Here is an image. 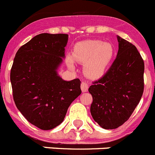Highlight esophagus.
<instances>
[{"label":"esophagus","instance_id":"1","mask_svg":"<svg viewBox=\"0 0 155 155\" xmlns=\"http://www.w3.org/2000/svg\"><path fill=\"white\" fill-rule=\"evenodd\" d=\"M88 88H89V86H88V84L86 83L83 82V83H81V90H82V91H83V93L88 91Z\"/></svg>","mask_w":155,"mask_h":155}]
</instances>
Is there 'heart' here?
<instances>
[{
    "instance_id": "heart-1",
    "label": "heart",
    "mask_w": 155,
    "mask_h": 155,
    "mask_svg": "<svg viewBox=\"0 0 155 155\" xmlns=\"http://www.w3.org/2000/svg\"><path fill=\"white\" fill-rule=\"evenodd\" d=\"M115 56V49L111 43L100 40H86L75 45L72 57L66 58L69 69H75V61L85 64L84 72L91 79L104 77Z\"/></svg>"
}]
</instances>
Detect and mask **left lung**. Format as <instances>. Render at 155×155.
<instances>
[{"instance_id":"obj_1","label":"left lung","mask_w":155,"mask_h":155,"mask_svg":"<svg viewBox=\"0 0 155 155\" xmlns=\"http://www.w3.org/2000/svg\"><path fill=\"white\" fill-rule=\"evenodd\" d=\"M117 38V58L105 76L89 88L93 97L92 117L107 130L119 127L129 119L143 92V59L134 45Z\"/></svg>"}]
</instances>
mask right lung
<instances>
[{
    "mask_svg": "<svg viewBox=\"0 0 155 155\" xmlns=\"http://www.w3.org/2000/svg\"><path fill=\"white\" fill-rule=\"evenodd\" d=\"M68 39L66 34L35 36L17 51L11 70L17 108L28 122L45 130L62 124L82 93L79 79L64 80L58 73Z\"/></svg>",
    "mask_w": 155,
    "mask_h": 155,
    "instance_id": "add662e5",
    "label": "right lung"
}]
</instances>
